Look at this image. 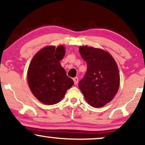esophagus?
<instances>
[{"label":"esophagus","mask_w":145,"mask_h":145,"mask_svg":"<svg viewBox=\"0 0 145 145\" xmlns=\"http://www.w3.org/2000/svg\"><path fill=\"white\" fill-rule=\"evenodd\" d=\"M74 84L75 85H77L78 83V78L76 77L74 78Z\"/></svg>","instance_id":"34e87169"}]
</instances>
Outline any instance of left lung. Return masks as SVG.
<instances>
[{"mask_svg": "<svg viewBox=\"0 0 145 145\" xmlns=\"http://www.w3.org/2000/svg\"><path fill=\"white\" fill-rule=\"evenodd\" d=\"M79 52L87 63V71L78 86L86 101L94 107H103L114 98L120 86L116 62L107 51L80 46Z\"/></svg>", "mask_w": 145, "mask_h": 145, "instance_id": "8db88e82", "label": "left lung"}]
</instances>
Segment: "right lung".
Masks as SVG:
<instances>
[{"mask_svg":"<svg viewBox=\"0 0 145 145\" xmlns=\"http://www.w3.org/2000/svg\"><path fill=\"white\" fill-rule=\"evenodd\" d=\"M65 53V47L61 45L57 48L46 46L31 61L27 71L28 84L33 95L43 103H59L74 84L60 64Z\"/></svg>","mask_w":145,"mask_h":145,"instance_id":"right-lung-1","label":"right lung"}]
</instances>
